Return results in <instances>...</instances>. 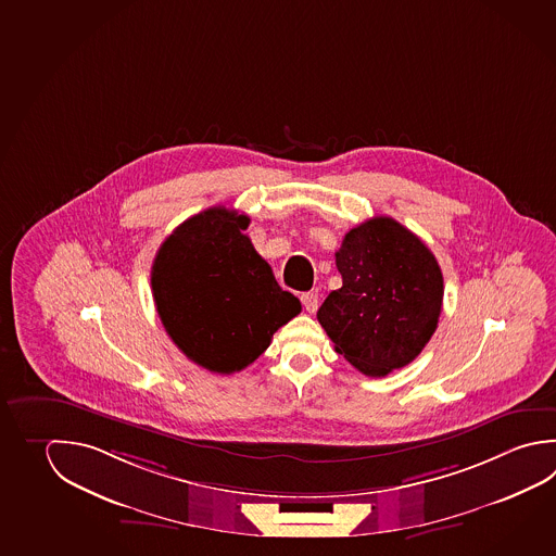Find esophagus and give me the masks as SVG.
<instances>
[{"label": "esophagus", "instance_id": "obj_1", "mask_svg": "<svg viewBox=\"0 0 556 556\" xmlns=\"http://www.w3.org/2000/svg\"><path fill=\"white\" fill-rule=\"evenodd\" d=\"M302 303L307 314H315L317 307H319V295H317V292L302 293Z\"/></svg>", "mask_w": 556, "mask_h": 556}]
</instances>
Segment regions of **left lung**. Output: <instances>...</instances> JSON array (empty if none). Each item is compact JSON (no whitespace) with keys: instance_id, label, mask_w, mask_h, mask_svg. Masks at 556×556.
<instances>
[{"instance_id":"left-lung-1","label":"left lung","mask_w":556,"mask_h":556,"mask_svg":"<svg viewBox=\"0 0 556 556\" xmlns=\"http://www.w3.org/2000/svg\"><path fill=\"white\" fill-rule=\"evenodd\" d=\"M334 263L343 286L317 312L334 351L372 378L412 363L443 307L434 254L402 223L374 217L344 235Z\"/></svg>"}]
</instances>
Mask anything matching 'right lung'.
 Returning a JSON list of instances; mask_svg holds the SVG:
<instances>
[{"instance_id": "1", "label": "right lung", "mask_w": 556, "mask_h": 556, "mask_svg": "<svg viewBox=\"0 0 556 556\" xmlns=\"http://www.w3.org/2000/svg\"><path fill=\"white\" fill-rule=\"evenodd\" d=\"M251 219L215 205L178 225L152 263L156 312L174 344L217 374L239 372L302 312L244 235Z\"/></svg>"}]
</instances>
